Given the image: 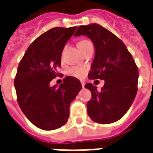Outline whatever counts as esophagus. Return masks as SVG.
<instances>
[{
	"label": "esophagus",
	"mask_w": 153,
	"mask_h": 153,
	"mask_svg": "<svg viewBox=\"0 0 153 153\" xmlns=\"http://www.w3.org/2000/svg\"><path fill=\"white\" fill-rule=\"evenodd\" d=\"M80 83H81V85H82V87H83V88L85 87V83L84 82V81H81V82H80Z\"/></svg>",
	"instance_id": "esophagus-1"
}]
</instances>
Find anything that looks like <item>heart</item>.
Segmentation results:
<instances>
[{"label":"heart","instance_id":"heart-1","mask_svg":"<svg viewBox=\"0 0 153 153\" xmlns=\"http://www.w3.org/2000/svg\"><path fill=\"white\" fill-rule=\"evenodd\" d=\"M92 44L89 41L87 40H83V41H79L77 43L78 48H80V50L86 47L88 45ZM88 68L85 67H80V66H72L70 68H68L67 70V73L69 76H74L76 78H83L85 76V74L87 73Z\"/></svg>","mask_w":153,"mask_h":153}]
</instances>
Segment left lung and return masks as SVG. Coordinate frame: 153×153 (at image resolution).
<instances>
[{
    "instance_id": "obj_1",
    "label": "left lung",
    "mask_w": 153,
    "mask_h": 153,
    "mask_svg": "<svg viewBox=\"0 0 153 153\" xmlns=\"http://www.w3.org/2000/svg\"><path fill=\"white\" fill-rule=\"evenodd\" d=\"M88 36L95 46V58L88 73L91 80H105L104 87L88 83L92 97L87 103L88 114L99 124L119 120L129 109L137 95L139 71L132 54L123 41L98 24L78 27L76 36Z\"/></svg>"
}]
</instances>
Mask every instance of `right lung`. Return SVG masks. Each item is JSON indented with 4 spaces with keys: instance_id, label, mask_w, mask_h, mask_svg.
Instances as JSON below:
<instances>
[{
    "instance_id": "obj_1",
    "label": "right lung",
    "mask_w": 153,
    "mask_h": 153,
    "mask_svg": "<svg viewBox=\"0 0 153 153\" xmlns=\"http://www.w3.org/2000/svg\"><path fill=\"white\" fill-rule=\"evenodd\" d=\"M77 27H56L37 37L19 63L14 86L18 105L30 121L39 128L54 130L67 123L70 103L82 88L80 80L65 76L59 87L49 86L56 76H63L61 53Z\"/></svg>"
}]
</instances>
